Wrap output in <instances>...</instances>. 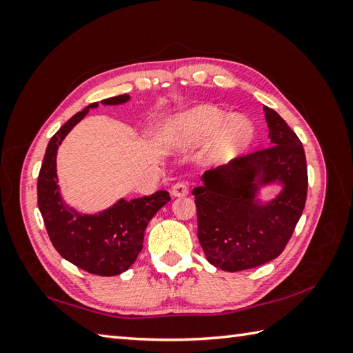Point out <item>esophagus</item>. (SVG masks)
<instances>
[{"label": "esophagus", "mask_w": 353, "mask_h": 353, "mask_svg": "<svg viewBox=\"0 0 353 353\" xmlns=\"http://www.w3.org/2000/svg\"><path fill=\"white\" fill-rule=\"evenodd\" d=\"M188 192H190L188 185L183 182H177L172 185V188H171L172 197H185V196H188Z\"/></svg>", "instance_id": "34e87169"}]
</instances>
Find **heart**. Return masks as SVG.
Returning a JSON list of instances; mask_svg holds the SVG:
<instances>
[{"instance_id":"obj_1","label":"heart","mask_w":353,"mask_h":353,"mask_svg":"<svg viewBox=\"0 0 353 353\" xmlns=\"http://www.w3.org/2000/svg\"><path fill=\"white\" fill-rule=\"evenodd\" d=\"M163 134L172 148L199 145L211 138L212 161L226 163L250 147L254 127L244 115H228L212 104H200L171 119L165 125Z\"/></svg>"}]
</instances>
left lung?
<instances>
[{
	"label": "left lung",
	"instance_id": "8db88e82",
	"mask_svg": "<svg viewBox=\"0 0 353 353\" xmlns=\"http://www.w3.org/2000/svg\"><path fill=\"white\" fill-rule=\"evenodd\" d=\"M270 147L205 171L192 190L199 241L206 259L224 272H239L279 256L301 220L308 171L301 139L283 118L264 106ZM281 191L267 202L260 190Z\"/></svg>",
	"mask_w": 353,
	"mask_h": 353
}]
</instances>
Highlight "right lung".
<instances>
[{
	"label": "right lung",
	"instance_id": "add662e5",
	"mask_svg": "<svg viewBox=\"0 0 353 353\" xmlns=\"http://www.w3.org/2000/svg\"><path fill=\"white\" fill-rule=\"evenodd\" d=\"M129 100L130 95L123 94L103 100L101 104L117 106ZM95 108H99V103L77 112L50 139L37 179V206L51 243L62 258L88 273L117 276L137 261L147 224L168 203L170 194L157 191L153 196L141 199H119L117 203L95 214H81L66 203L57 185V150L72 127L88 115L89 109Z\"/></svg>",
	"mask_w": 353,
	"mask_h": 353
}]
</instances>
